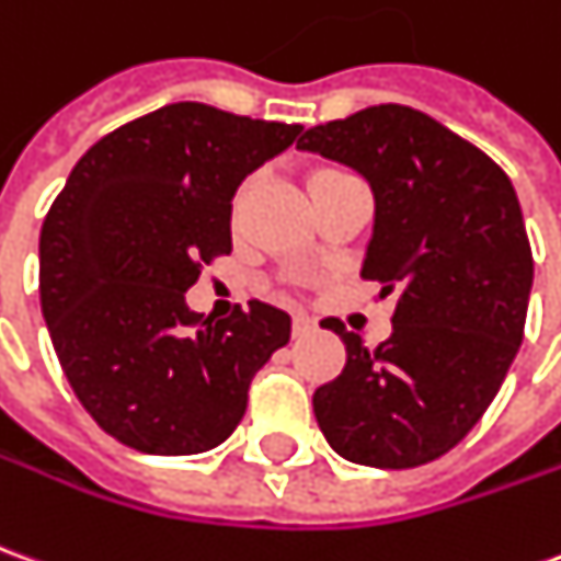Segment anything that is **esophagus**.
<instances>
[{"label":"esophagus","mask_w":561,"mask_h":561,"mask_svg":"<svg viewBox=\"0 0 561 561\" xmlns=\"http://www.w3.org/2000/svg\"><path fill=\"white\" fill-rule=\"evenodd\" d=\"M316 331V321L309 316H294V336H309Z\"/></svg>","instance_id":"obj_1"}]
</instances>
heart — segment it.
<instances>
[{
  "instance_id": "1",
  "label": "heart",
  "mask_w": 561,
  "mask_h": 561,
  "mask_svg": "<svg viewBox=\"0 0 561 561\" xmlns=\"http://www.w3.org/2000/svg\"><path fill=\"white\" fill-rule=\"evenodd\" d=\"M340 175H343V172H336V170H316V172H312V175H309V191H312V187L324 185V182H334V179H340Z\"/></svg>"
}]
</instances>
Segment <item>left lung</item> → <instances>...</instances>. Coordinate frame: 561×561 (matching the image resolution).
<instances>
[{"mask_svg": "<svg viewBox=\"0 0 561 561\" xmlns=\"http://www.w3.org/2000/svg\"><path fill=\"white\" fill-rule=\"evenodd\" d=\"M374 191L362 279L394 297L367 352L343 324L346 367L312 394L324 440L367 468H419L480 422L519 352L535 279L523 209L495 160L407 105H370L300 136Z\"/></svg>", "mask_w": 561, "mask_h": 561, "instance_id": "left-lung-1", "label": "left lung"}]
</instances>
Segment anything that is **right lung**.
I'll return each mask as SVG.
<instances>
[{
  "instance_id": "obj_1",
  "label": "right lung",
  "mask_w": 561,
  "mask_h": 561,
  "mask_svg": "<svg viewBox=\"0 0 561 561\" xmlns=\"http://www.w3.org/2000/svg\"><path fill=\"white\" fill-rule=\"evenodd\" d=\"M300 133L172 103L69 172L38 237L42 316L81 407L124 446L197 456L225 444L252 376L291 340V316L261 300L199 328L185 291L230 252L237 187Z\"/></svg>"
}]
</instances>
